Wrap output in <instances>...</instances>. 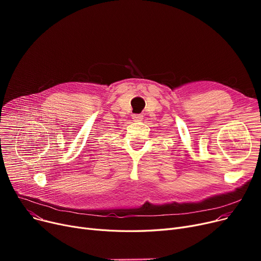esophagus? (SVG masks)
Segmentation results:
<instances>
[{
	"label": "esophagus",
	"mask_w": 261,
	"mask_h": 261,
	"mask_svg": "<svg viewBox=\"0 0 261 261\" xmlns=\"http://www.w3.org/2000/svg\"><path fill=\"white\" fill-rule=\"evenodd\" d=\"M132 118L134 121H141L143 119V115L142 114H133Z\"/></svg>",
	"instance_id": "obj_1"
}]
</instances>
